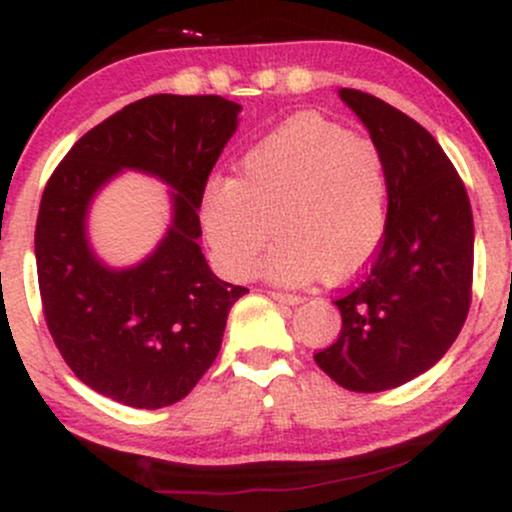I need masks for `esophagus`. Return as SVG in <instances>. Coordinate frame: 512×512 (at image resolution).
<instances>
[{
	"label": "esophagus",
	"mask_w": 512,
	"mask_h": 512,
	"mask_svg": "<svg viewBox=\"0 0 512 512\" xmlns=\"http://www.w3.org/2000/svg\"><path fill=\"white\" fill-rule=\"evenodd\" d=\"M269 296H272L274 301H279V303H286V305H298V303H303V298H301V296H296V293L269 291Z\"/></svg>",
	"instance_id": "34e87169"
}]
</instances>
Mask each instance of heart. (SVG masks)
Segmentation results:
<instances>
[{
    "instance_id": "1",
    "label": "heart",
    "mask_w": 512,
    "mask_h": 512,
    "mask_svg": "<svg viewBox=\"0 0 512 512\" xmlns=\"http://www.w3.org/2000/svg\"><path fill=\"white\" fill-rule=\"evenodd\" d=\"M216 267L245 279L264 262L276 284L344 279L370 260L387 223V168L378 146L313 115L293 117L243 156L238 178H214L199 207Z\"/></svg>"
}]
</instances>
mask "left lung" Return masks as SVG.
Wrapping results in <instances>:
<instances>
[{
	"label": "left lung",
	"mask_w": 512,
	"mask_h": 512,
	"mask_svg": "<svg viewBox=\"0 0 512 512\" xmlns=\"http://www.w3.org/2000/svg\"><path fill=\"white\" fill-rule=\"evenodd\" d=\"M387 168V223L368 272L334 305L337 342L315 363L337 385L383 392L433 368L472 303L474 221L467 190L416 120L370 93L339 88Z\"/></svg>",
	"instance_id": "8db88e82"
}]
</instances>
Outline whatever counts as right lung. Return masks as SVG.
<instances>
[{"mask_svg": "<svg viewBox=\"0 0 512 512\" xmlns=\"http://www.w3.org/2000/svg\"><path fill=\"white\" fill-rule=\"evenodd\" d=\"M240 110L221 96L142 98L86 132L45 185L35 223L45 322L67 366L98 395L168 407L219 354L228 310L248 289L209 269L197 211ZM122 169L166 181L174 216L151 256L110 268L92 252L85 219Z\"/></svg>", "mask_w": 512, "mask_h": 512, "instance_id": "right-lung-1", "label": "right lung"}]
</instances>
